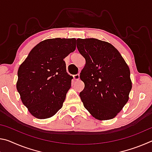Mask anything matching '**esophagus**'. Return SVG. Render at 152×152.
<instances>
[{"label": "esophagus", "mask_w": 152, "mask_h": 152, "mask_svg": "<svg viewBox=\"0 0 152 152\" xmlns=\"http://www.w3.org/2000/svg\"><path fill=\"white\" fill-rule=\"evenodd\" d=\"M73 77H74V79L76 80H78L80 79V75H79V74H75V75L73 76Z\"/></svg>", "instance_id": "1"}]
</instances>
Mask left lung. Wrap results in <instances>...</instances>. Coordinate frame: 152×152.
<instances>
[{
  "instance_id": "1",
  "label": "left lung",
  "mask_w": 152,
  "mask_h": 152,
  "mask_svg": "<svg viewBox=\"0 0 152 152\" xmlns=\"http://www.w3.org/2000/svg\"><path fill=\"white\" fill-rule=\"evenodd\" d=\"M76 42L86 60L80 74L84 83L80 92L84 107L97 119H113L129 100L132 88L129 68L110 43L94 38Z\"/></svg>"
}]
</instances>
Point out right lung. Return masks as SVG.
<instances>
[{"label": "right lung", "mask_w": 152, "mask_h": 152, "mask_svg": "<svg viewBox=\"0 0 152 152\" xmlns=\"http://www.w3.org/2000/svg\"><path fill=\"white\" fill-rule=\"evenodd\" d=\"M76 50V39L42 41L30 51L18 70L17 89L33 116L43 119L61 107L71 86L65 58Z\"/></svg>", "instance_id": "obj_1"}]
</instances>
